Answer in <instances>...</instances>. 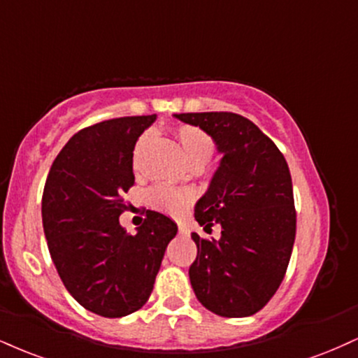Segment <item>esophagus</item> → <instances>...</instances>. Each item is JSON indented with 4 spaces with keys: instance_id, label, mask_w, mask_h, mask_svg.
<instances>
[{
    "instance_id": "34e87169",
    "label": "esophagus",
    "mask_w": 358,
    "mask_h": 358,
    "mask_svg": "<svg viewBox=\"0 0 358 358\" xmlns=\"http://www.w3.org/2000/svg\"><path fill=\"white\" fill-rule=\"evenodd\" d=\"M178 234H180V235H185V236H187L188 234H190V230H188V228L185 227V225H178Z\"/></svg>"
}]
</instances>
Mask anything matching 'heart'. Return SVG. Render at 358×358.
I'll return each mask as SVG.
<instances>
[{
	"label": "heart",
	"instance_id": "heart-1",
	"mask_svg": "<svg viewBox=\"0 0 358 358\" xmlns=\"http://www.w3.org/2000/svg\"><path fill=\"white\" fill-rule=\"evenodd\" d=\"M176 138L178 143L182 146V152L192 166H203L205 163L210 162L212 155L215 152L213 140L203 130L196 127H180L176 130ZM150 143V135L146 133L138 140L135 146V155H133V162L135 165L140 160L141 153ZM193 193L188 190H173L168 187H158L150 193V201L157 210L173 215V217H180L187 206L192 203Z\"/></svg>",
	"mask_w": 358,
	"mask_h": 358
}]
</instances>
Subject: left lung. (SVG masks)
Wrapping results in <instances>:
<instances>
[{
    "label": "left lung",
    "mask_w": 358,
    "mask_h": 358,
    "mask_svg": "<svg viewBox=\"0 0 358 358\" xmlns=\"http://www.w3.org/2000/svg\"><path fill=\"white\" fill-rule=\"evenodd\" d=\"M212 136L222 155L208 190L196 201L205 230L192 234L198 253L190 282L198 302L220 317H248L264 308L282 283L295 242L296 215L288 165L277 145L250 120L228 111L173 115Z\"/></svg>",
    "instance_id": "8db88e82"
}]
</instances>
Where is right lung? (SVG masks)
<instances>
[{
	"label": "right lung",
	"mask_w": 358,
	"mask_h": 358,
	"mask_svg": "<svg viewBox=\"0 0 358 358\" xmlns=\"http://www.w3.org/2000/svg\"><path fill=\"white\" fill-rule=\"evenodd\" d=\"M157 115L106 120L73 135L46 178L43 230L51 260L73 299L118 318L150 299L176 223L148 210L136 235L120 225L123 193L135 183L133 150Z\"/></svg>",
	"instance_id": "obj_1"
}]
</instances>
